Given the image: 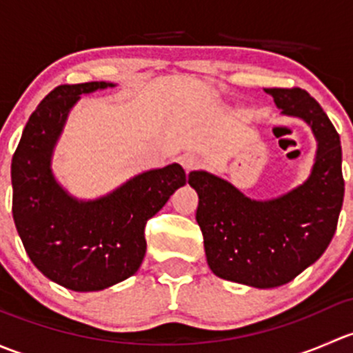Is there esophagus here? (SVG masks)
<instances>
[{"label":"esophagus","instance_id":"34e87169","mask_svg":"<svg viewBox=\"0 0 353 353\" xmlns=\"http://www.w3.org/2000/svg\"><path fill=\"white\" fill-rule=\"evenodd\" d=\"M181 163H183L184 169L190 172V170L199 169V167H201V159H199L196 154H184L181 157Z\"/></svg>","mask_w":353,"mask_h":353}]
</instances>
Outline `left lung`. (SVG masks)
I'll return each mask as SVG.
<instances>
[{
  "instance_id": "8db88e82",
  "label": "left lung",
  "mask_w": 353,
  "mask_h": 353,
  "mask_svg": "<svg viewBox=\"0 0 353 353\" xmlns=\"http://www.w3.org/2000/svg\"><path fill=\"white\" fill-rule=\"evenodd\" d=\"M282 114L304 119L318 141L309 179L283 196L256 201L205 170H193L196 222L210 270L220 279L272 288L318 261L336 230L343 205L340 134L302 88H265Z\"/></svg>"
}]
</instances>
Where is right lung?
I'll use <instances>...</instances> for the list:
<instances>
[{
	"label": "right lung",
	"mask_w": 353,
	"mask_h": 353,
	"mask_svg": "<svg viewBox=\"0 0 353 353\" xmlns=\"http://www.w3.org/2000/svg\"><path fill=\"white\" fill-rule=\"evenodd\" d=\"M114 87L105 81L59 85L28 117L12 160L13 220L28 258L49 280L94 292L130 279L147 251L145 225L177 188L179 163L138 174L108 196H70L51 170V157L70 109L81 94Z\"/></svg>",
	"instance_id": "obj_1"
}]
</instances>
